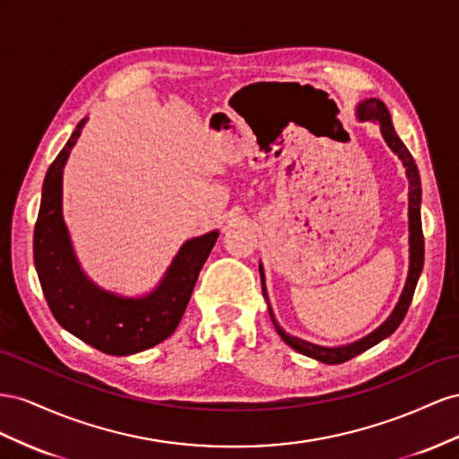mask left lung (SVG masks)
Here are the masks:
<instances>
[{
	"instance_id": "8db88e82",
	"label": "left lung",
	"mask_w": 459,
	"mask_h": 459,
	"mask_svg": "<svg viewBox=\"0 0 459 459\" xmlns=\"http://www.w3.org/2000/svg\"><path fill=\"white\" fill-rule=\"evenodd\" d=\"M356 115L359 121H373L378 126H381V134L386 142V146L398 155V160L402 161L403 169H405V177H408L410 182V192H408V217H410V269H408V279H405L403 290L400 294V299L396 307L392 309V313L388 316V319L377 326L373 333H369L368 336H363L356 342L351 344H344V346H319L307 342L304 338H298L288 334L282 326L274 319V313L271 309L269 304V296H267V286H265V273H264V265L259 264V277H261V290H264V296L267 299V307H269V316L271 321L277 329L279 336L284 340V342L294 348L296 351L304 353L307 358L317 359L321 363L326 365H336V363H344L351 358H356L358 353L373 348L375 344L381 342V340L388 338L392 333H394L402 319L408 313V307L411 304V298L415 292V286L419 281V274L423 271V259H425V240H423V229H421V178H419V171L417 165L413 161V157L410 153V150L405 148V143L400 140V136L396 134L394 126H392V119L390 113L386 109L385 103L377 98H369L363 100L356 106Z\"/></svg>"
}]
</instances>
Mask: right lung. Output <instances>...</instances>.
<instances>
[{"label":"right lung","instance_id":"add662e5","mask_svg":"<svg viewBox=\"0 0 459 459\" xmlns=\"http://www.w3.org/2000/svg\"><path fill=\"white\" fill-rule=\"evenodd\" d=\"M86 121L76 125L46 173L34 227V267L46 302L65 331L109 356H133L175 333L219 230L182 244L163 279L143 296L117 294L91 281L78 264L63 219V169Z\"/></svg>","mask_w":459,"mask_h":459}]
</instances>
